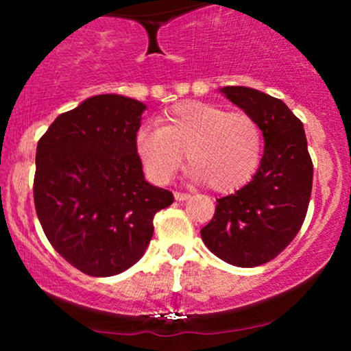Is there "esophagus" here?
Masks as SVG:
<instances>
[{"label": "esophagus", "instance_id": "1", "mask_svg": "<svg viewBox=\"0 0 351 351\" xmlns=\"http://www.w3.org/2000/svg\"><path fill=\"white\" fill-rule=\"evenodd\" d=\"M189 198L188 193H181V191H175V199L176 201H186Z\"/></svg>", "mask_w": 351, "mask_h": 351}]
</instances>
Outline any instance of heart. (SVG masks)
I'll use <instances>...</instances> for the list:
<instances>
[{
	"instance_id": "b5f03b06",
	"label": "heart",
	"mask_w": 351,
	"mask_h": 351,
	"mask_svg": "<svg viewBox=\"0 0 351 351\" xmlns=\"http://www.w3.org/2000/svg\"><path fill=\"white\" fill-rule=\"evenodd\" d=\"M160 128L142 127L135 148L145 171L156 183H168L184 160L189 176L206 181L213 191L229 193L244 186L263 155V132L245 112L201 100H184L158 117Z\"/></svg>"
}]
</instances>
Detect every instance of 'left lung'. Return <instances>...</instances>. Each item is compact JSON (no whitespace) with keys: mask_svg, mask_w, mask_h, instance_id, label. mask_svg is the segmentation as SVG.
I'll return each mask as SVG.
<instances>
[{"mask_svg":"<svg viewBox=\"0 0 351 351\" xmlns=\"http://www.w3.org/2000/svg\"><path fill=\"white\" fill-rule=\"evenodd\" d=\"M256 119L264 136L259 170L245 186L217 199L213 219L201 229L206 247L224 263L256 267L292 243L307 215L313 165L304 125L280 99L251 87L221 88Z\"/></svg>","mask_w":351,"mask_h":351,"instance_id":"left-lung-1","label":"left lung"}]
</instances>
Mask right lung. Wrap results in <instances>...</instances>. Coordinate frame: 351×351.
<instances>
[{
    "label": "right lung",
    "mask_w": 351,
    "mask_h": 351,
    "mask_svg": "<svg viewBox=\"0 0 351 351\" xmlns=\"http://www.w3.org/2000/svg\"><path fill=\"white\" fill-rule=\"evenodd\" d=\"M147 106L102 94L60 114L36 150L34 206L52 247L87 276L127 271L145 254L153 217L173 203L145 180L135 136Z\"/></svg>",
    "instance_id": "add662e5"
}]
</instances>
